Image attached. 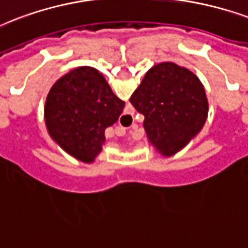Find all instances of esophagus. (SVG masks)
<instances>
[{"label": "esophagus", "mask_w": 248, "mask_h": 248, "mask_svg": "<svg viewBox=\"0 0 248 248\" xmlns=\"http://www.w3.org/2000/svg\"><path fill=\"white\" fill-rule=\"evenodd\" d=\"M116 134L117 135H124V128H122V127L118 128V130L116 131Z\"/></svg>", "instance_id": "obj_1"}]
</instances>
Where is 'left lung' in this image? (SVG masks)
<instances>
[{
	"label": "left lung",
	"mask_w": 248,
	"mask_h": 248,
	"mask_svg": "<svg viewBox=\"0 0 248 248\" xmlns=\"http://www.w3.org/2000/svg\"><path fill=\"white\" fill-rule=\"evenodd\" d=\"M130 103L144 116L149 141L171 156L203 127L208 100L203 84L190 70L162 62L148 70Z\"/></svg>",
	"instance_id": "obj_1"
}]
</instances>
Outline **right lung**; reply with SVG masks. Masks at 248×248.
<instances>
[{
	"instance_id": "obj_1",
	"label": "right lung",
	"mask_w": 248,
	"mask_h": 248,
	"mask_svg": "<svg viewBox=\"0 0 248 248\" xmlns=\"http://www.w3.org/2000/svg\"><path fill=\"white\" fill-rule=\"evenodd\" d=\"M105 78L92 67H79L58 79L45 103L50 137L80 161L92 162L105 140V128L124 110Z\"/></svg>"
}]
</instances>
